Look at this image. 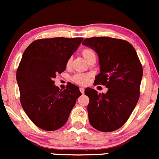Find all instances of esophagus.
<instances>
[{
    "label": "esophagus",
    "instance_id": "obj_1",
    "mask_svg": "<svg viewBox=\"0 0 159 159\" xmlns=\"http://www.w3.org/2000/svg\"><path fill=\"white\" fill-rule=\"evenodd\" d=\"M80 92L82 93V94H84V88H80Z\"/></svg>",
    "mask_w": 159,
    "mask_h": 159
}]
</instances>
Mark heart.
<instances>
[{"mask_svg": "<svg viewBox=\"0 0 159 159\" xmlns=\"http://www.w3.org/2000/svg\"><path fill=\"white\" fill-rule=\"evenodd\" d=\"M81 55L88 62H89L93 58H96V55L93 50L90 48H84L82 49ZM71 64V58H69L66 61V68H69ZM91 75L90 74H77L72 77V81L76 84L80 85H84L89 81Z\"/></svg>", "mask_w": 159, "mask_h": 159, "instance_id": "b5f03b06", "label": "heart"}]
</instances>
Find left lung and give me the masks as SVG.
Returning a JSON list of instances; mask_svg holds the SVG:
<instances>
[{
  "instance_id": "left-lung-1",
  "label": "left lung",
  "mask_w": 159,
  "mask_h": 159,
  "mask_svg": "<svg viewBox=\"0 0 159 159\" xmlns=\"http://www.w3.org/2000/svg\"><path fill=\"white\" fill-rule=\"evenodd\" d=\"M82 45L96 51L99 59L100 73L95 84L108 88L98 93L88 88L84 93L90 125L102 132L120 129L129 118L140 96L143 66L135 49L129 42L111 37L85 39Z\"/></svg>"
}]
</instances>
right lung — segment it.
Listing matches in <instances>:
<instances>
[{
    "label": "right lung",
    "mask_w": 159,
    "mask_h": 159,
    "mask_svg": "<svg viewBox=\"0 0 159 159\" xmlns=\"http://www.w3.org/2000/svg\"><path fill=\"white\" fill-rule=\"evenodd\" d=\"M82 40L64 37L38 39L22 55L16 70L20 103L30 120L40 129L55 131L63 126L82 95L71 83L60 90L54 79L65 71L66 61Z\"/></svg>",
    "instance_id": "add662e5"
}]
</instances>
